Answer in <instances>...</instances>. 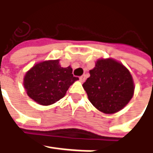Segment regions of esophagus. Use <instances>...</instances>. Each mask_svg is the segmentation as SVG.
Here are the masks:
<instances>
[{"label": "esophagus", "mask_w": 153, "mask_h": 153, "mask_svg": "<svg viewBox=\"0 0 153 153\" xmlns=\"http://www.w3.org/2000/svg\"><path fill=\"white\" fill-rule=\"evenodd\" d=\"M79 80L81 82H83L85 81V76H80Z\"/></svg>", "instance_id": "obj_1"}]
</instances>
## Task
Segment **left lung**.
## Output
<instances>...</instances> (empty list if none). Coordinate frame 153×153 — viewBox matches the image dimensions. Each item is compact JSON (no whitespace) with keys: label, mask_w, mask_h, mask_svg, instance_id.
<instances>
[{"label":"left lung","mask_w":153,"mask_h":153,"mask_svg":"<svg viewBox=\"0 0 153 153\" xmlns=\"http://www.w3.org/2000/svg\"><path fill=\"white\" fill-rule=\"evenodd\" d=\"M82 84L92 105L105 114L121 111L130 101L134 83L129 71L114 59H100Z\"/></svg>","instance_id":"left-lung-1"}]
</instances>
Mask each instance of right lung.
<instances>
[{
    "instance_id": "add662e5",
    "label": "right lung",
    "mask_w": 153,
    "mask_h": 153,
    "mask_svg": "<svg viewBox=\"0 0 153 153\" xmlns=\"http://www.w3.org/2000/svg\"><path fill=\"white\" fill-rule=\"evenodd\" d=\"M77 80L72 68L61 67L59 59H53L36 64L25 73L23 83L30 99L39 105H49L64 97Z\"/></svg>"
}]
</instances>
